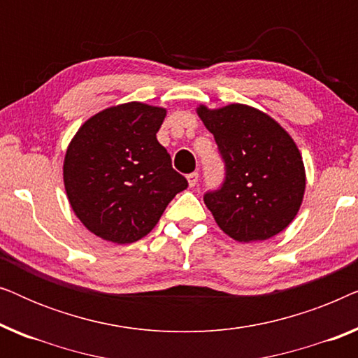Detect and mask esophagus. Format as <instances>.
<instances>
[{
	"instance_id": "34e87169",
	"label": "esophagus",
	"mask_w": 358,
	"mask_h": 358,
	"mask_svg": "<svg viewBox=\"0 0 358 358\" xmlns=\"http://www.w3.org/2000/svg\"><path fill=\"white\" fill-rule=\"evenodd\" d=\"M187 182H189L190 187H194V185L199 182V173H190L187 176Z\"/></svg>"
}]
</instances>
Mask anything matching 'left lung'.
Returning a JSON list of instances; mask_svg holds the SVG:
<instances>
[{"label":"left lung","mask_w":358,"mask_h":358,"mask_svg":"<svg viewBox=\"0 0 358 358\" xmlns=\"http://www.w3.org/2000/svg\"><path fill=\"white\" fill-rule=\"evenodd\" d=\"M224 161L222 187L203 195L215 222L239 243L264 241L296 217L306 176L295 141L271 115L244 104L197 107Z\"/></svg>","instance_id":"obj_1"}]
</instances>
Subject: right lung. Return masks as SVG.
Listing matches in <instances>:
<instances>
[{
    "instance_id": "obj_1",
    "label": "right lung",
    "mask_w": 358,
    "mask_h": 358,
    "mask_svg": "<svg viewBox=\"0 0 358 358\" xmlns=\"http://www.w3.org/2000/svg\"><path fill=\"white\" fill-rule=\"evenodd\" d=\"M166 109L127 102L92 115L68 145L63 182L80 222L106 241L146 236L187 189L156 134Z\"/></svg>"
}]
</instances>
